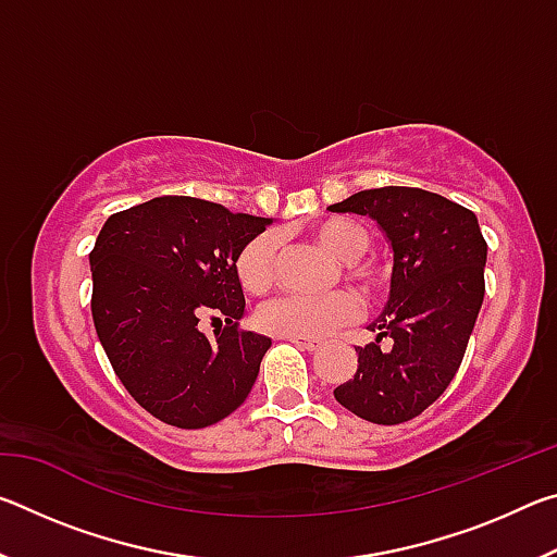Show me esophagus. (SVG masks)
<instances>
[{
	"mask_svg": "<svg viewBox=\"0 0 557 557\" xmlns=\"http://www.w3.org/2000/svg\"><path fill=\"white\" fill-rule=\"evenodd\" d=\"M282 338H287L289 344L305 348V351H314V348L319 346L317 338H305V336H282Z\"/></svg>",
	"mask_w": 557,
	"mask_h": 557,
	"instance_id": "esophagus-1",
	"label": "esophagus"
}]
</instances>
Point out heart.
Instances as JSON below:
<instances>
[{
  "instance_id": "obj_1",
  "label": "heart",
  "mask_w": 557,
  "mask_h": 557,
  "mask_svg": "<svg viewBox=\"0 0 557 557\" xmlns=\"http://www.w3.org/2000/svg\"><path fill=\"white\" fill-rule=\"evenodd\" d=\"M314 240L334 258L344 260L346 277L356 282L366 295H375L383 285L381 270L371 262L358 260L371 248V233L366 225L351 219L319 221L314 228ZM275 262H277V238L272 233H260L243 245L235 256L233 270L238 285L248 295H268L275 285ZM358 314V301L344 289L329 292V295H287L270 301L260 309L258 324L272 336H305L317 338L342 326Z\"/></svg>"
}]
</instances>
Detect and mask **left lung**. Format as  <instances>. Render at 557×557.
<instances>
[{
    "label": "left lung",
    "instance_id": "obj_1",
    "mask_svg": "<svg viewBox=\"0 0 557 557\" xmlns=\"http://www.w3.org/2000/svg\"><path fill=\"white\" fill-rule=\"evenodd\" d=\"M329 211L369 215L393 248L388 305L369 326L375 342L356 348V373L334 398L375 425H400L447 391L465 358L484 301L486 240L474 213L422 188H369Z\"/></svg>",
    "mask_w": 557,
    "mask_h": 557
}]
</instances>
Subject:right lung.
<instances>
[{"label": "right lung", "instance_id": "1", "mask_svg": "<svg viewBox=\"0 0 557 557\" xmlns=\"http://www.w3.org/2000/svg\"><path fill=\"white\" fill-rule=\"evenodd\" d=\"M270 223L159 196L102 225L90 252L92 322L127 393L166 425L209 428L248 398L272 342L238 329L245 297L233 262ZM203 315L226 326L209 339Z\"/></svg>", "mask_w": 557, "mask_h": 557}]
</instances>
